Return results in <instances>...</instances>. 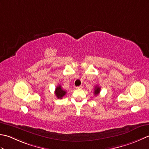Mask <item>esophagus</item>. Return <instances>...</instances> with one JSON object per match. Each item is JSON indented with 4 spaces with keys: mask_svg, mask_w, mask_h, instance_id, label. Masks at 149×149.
<instances>
[{
    "mask_svg": "<svg viewBox=\"0 0 149 149\" xmlns=\"http://www.w3.org/2000/svg\"><path fill=\"white\" fill-rule=\"evenodd\" d=\"M76 89H82V86H80L76 87Z\"/></svg>",
    "mask_w": 149,
    "mask_h": 149,
    "instance_id": "34e87169",
    "label": "esophagus"
}]
</instances>
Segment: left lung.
<instances>
[{
	"instance_id": "8db88e82",
	"label": "left lung",
	"mask_w": 149,
	"mask_h": 149,
	"mask_svg": "<svg viewBox=\"0 0 149 149\" xmlns=\"http://www.w3.org/2000/svg\"><path fill=\"white\" fill-rule=\"evenodd\" d=\"M100 87H98V86H96L95 88V93H94V94H95V95H98V94L100 93Z\"/></svg>"
}]
</instances>
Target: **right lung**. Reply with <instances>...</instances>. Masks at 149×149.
<instances>
[{
    "label": "right lung",
    "instance_id": "1",
    "mask_svg": "<svg viewBox=\"0 0 149 149\" xmlns=\"http://www.w3.org/2000/svg\"><path fill=\"white\" fill-rule=\"evenodd\" d=\"M66 94V91L62 89V88L61 87L60 85L58 86L56 89H55V95L56 96V97L58 98H60L62 99L63 98V96H65V95Z\"/></svg>",
    "mask_w": 149,
    "mask_h": 149
}]
</instances>
